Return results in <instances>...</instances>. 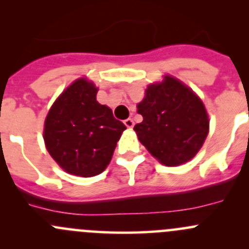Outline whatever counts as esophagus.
Returning <instances> with one entry per match:
<instances>
[{"mask_svg": "<svg viewBox=\"0 0 249 249\" xmlns=\"http://www.w3.org/2000/svg\"><path fill=\"white\" fill-rule=\"evenodd\" d=\"M124 124H125V126L129 127V129H131V127L134 126V120H132L131 118H127V119L124 120Z\"/></svg>", "mask_w": 249, "mask_h": 249, "instance_id": "1", "label": "esophagus"}]
</instances>
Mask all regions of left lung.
Here are the masks:
<instances>
[{"instance_id":"obj_1","label":"left lung","mask_w":249,"mask_h":249,"mask_svg":"<svg viewBox=\"0 0 249 249\" xmlns=\"http://www.w3.org/2000/svg\"><path fill=\"white\" fill-rule=\"evenodd\" d=\"M137 113L143 117L134 127L140 142L166 166L193 159L208 135L210 120L200 97L171 76L148 85Z\"/></svg>"}]
</instances>
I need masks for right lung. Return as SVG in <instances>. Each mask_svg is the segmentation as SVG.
I'll return each mask as SVG.
<instances>
[{
    "instance_id": "1",
    "label": "right lung",
    "mask_w": 249,
    "mask_h": 249,
    "mask_svg": "<svg viewBox=\"0 0 249 249\" xmlns=\"http://www.w3.org/2000/svg\"><path fill=\"white\" fill-rule=\"evenodd\" d=\"M96 94L94 83L79 78L57 97L44 122L49 154L61 169L80 177L106 169L126 129L109 107L96 101Z\"/></svg>"
}]
</instances>
